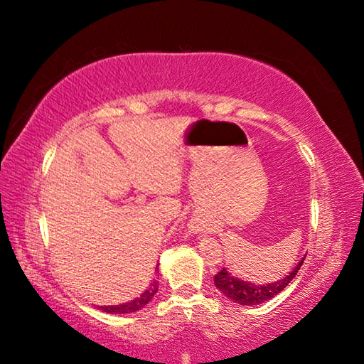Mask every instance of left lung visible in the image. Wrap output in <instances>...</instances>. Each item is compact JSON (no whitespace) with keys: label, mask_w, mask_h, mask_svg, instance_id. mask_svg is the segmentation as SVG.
Segmentation results:
<instances>
[{"label":"left lung","mask_w":364,"mask_h":364,"mask_svg":"<svg viewBox=\"0 0 364 364\" xmlns=\"http://www.w3.org/2000/svg\"><path fill=\"white\" fill-rule=\"evenodd\" d=\"M306 257V255H305ZM305 257L299 261V264L294 267L288 275H284L282 280L270 282L267 284H255L250 282H244L241 278L231 275L228 270L223 267L220 272L214 275V284L223 296L231 299L239 305H259L262 301L274 299L277 294H280L286 286L291 283L294 277L297 275L300 266L304 264Z\"/></svg>","instance_id":"obj_1"}]
</instances>
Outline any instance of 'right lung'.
<instances>
[{
    "label": "right lung",
    "mask_w": 364,
    "mask_h": 364,
    "mask_svg": "<svg viewBox=\"0 0 364 364\" xmlns=\"http://www.w3.org/2000/svg\"><path fill=\"white\" fill-rule=\"evenodd\" d=\"M158 292V282L153 280V283L146 288L141 296L136 297L134 300H129L127 304H120V305H109V306H98L100 310L109 314H128V313H134L137 310L144 308L149 301L153 299L154 294Z\"/></svg>",
    "instance_id": "add662e5"
}]
</instances>
